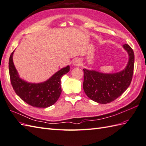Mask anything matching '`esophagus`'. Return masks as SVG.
Listing matches in <instances>:
<instances>
[{
    "label": "esophagus",
    "instance_id": "esophagus-1",
    "mask_svg": "<svg viewBox=\"0 0 146 146\" xmlns=\"http://www.w3.org/2000/svg\"><path fill=\"white\" fill-rule=\"evenodd\" d=\"M81 61L79 59H76L73 62V64L75 66H79L81 64Z\"/></svg>",
    "mask_w": 146,
    "mask_h": 146
}]
</instances>
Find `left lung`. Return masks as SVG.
<instances>
[{"mask_svg": "<svg viewBox=\"0 0 146 146\" xmlns=\"http://www.w3.org/2000/svg\"><path fill=\"white\" fill-rule=\"evenodd\" d=\"M123 48L128 53L129 58L126 68L121 72L103 74L83 69L84 90L91 100L98 104H108L121 95L129 86L133 75L134 54L127 44H124Z\"/></svg>", "mask_w": 146, "mask_h": 146, "instance_id": "1", "label": "left lung"}]
</instances>
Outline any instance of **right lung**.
<instances>
[{
	"mask_svg": "<svg viewBox=\"0 0 146 146\" xmlns=\"http://www.w3.org/2000/svg\"><path fill=\"white\" fill-rule=\"evenodd\" d=\"M10 54L9 69L10 82L17 95L33 107L47 108L54 104L61 94V77L69 72V66L54 74L47 81L40 84H31L21 79L13 64L12 56Z\"/></svg>",
	"mask_w": 146,
	"mask_h": 146,
	"instance_id": "1",
	"label": "right lung"
}]
</instances>
